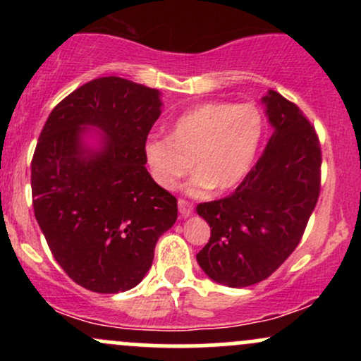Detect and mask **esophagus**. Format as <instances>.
Returning a JSON list of instances; mask_svg holds the SVG:
<instances>
[{
  "label": "esophagus",
  "mask_w": 361,
  "mask_h": 361,
  "mask_svg": "<svg viewBox=\"0 0 361 361\" xmlns=\"http://www.w3.org/2000/svg\"><path fill=\"white\" fill-rule=\"evenodd\" d=\"M178 210H180V214L183 215V217H190V215L193 214V205L190 204V202L183 200V198H180V200H178Z\"/></svg>",
  "instance_id": "esophagus-1"
}]
</instances>
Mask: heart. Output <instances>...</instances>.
I'll list each match as a JSON object with an SVG mask.
<instances>
[{
    "label": "heart",
    "mask_w": 361,
    "mask_h": 361,
    "mask_svg": "<svg viewBox=\"0 0 361 361\" xmlns=\"http://www.w3.org/2000/svg\"><path fill=\"white\" fill-rule=\"evenodd\" d=\"M261 132L263 118L251 103L209 102L178 117L169 137H149L144 154L163 188H175L195 164L193 192L227 190L251 169Z\"/></svg>",
    "instance_id": "b5f03b06"
}]
</instances>
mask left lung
<instances>
[{"label":"left lung","instance_id":"obj_1","mask_svg":"<svg viewBox=\"0 0 361 361\" xmlns=\"http://www.w3.org/2000/svg\"><path fill=\"white\" fill-rule=\"evenodd\" d=\"M273 134L235 192L197 212L210 239L197 261L210 280L250 287L268 279L300 243L321 190V146L295 103L276 91L263 97Z\"/></svg>","mask_w":361,"mask_h":361}]
</instances>
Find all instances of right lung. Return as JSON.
<instances>
[{
	"label": "right lung",
	"mask_w": 361,
	"mask_h": 361,
	"mask_svg": "<svg viewBox=\"0 0 361 361\" xmlns=\"http://www.w3.org/2000/svg\"><path fill=\"white\" fill-rule=\"evenodd\" d=\"M161 106L157 90L98 78L68 94L40 132L35 219L62 270L91 292L140 283L157 239L176 222V198L152 180L144 154Z\"/></svg>",
	"instance_id": "right-lung-1"
}]
</instances>
